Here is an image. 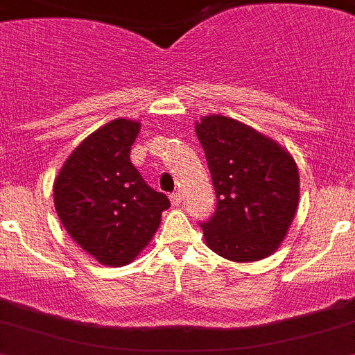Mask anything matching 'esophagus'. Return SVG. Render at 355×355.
I'll return each instance as SVG.
<instances>
[{
    "instance_id": "34e87169",
    "label": "esophagus",
    "mask_w": 355,
    "mask_h": 355,
    "mask_svg": "<svg viewBox=\"0 0 355 355\" xmlns=\"http://www.w3.org/2000/svg\"><path fill=\"white\" fill-rule=\"evenodd\" d=\"M170 201H171V205H173V207H178V205L182 203V194L180 193L170 194Z\"/></svg>"
}]
</instances>
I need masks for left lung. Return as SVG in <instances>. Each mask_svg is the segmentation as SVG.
<instances>
[{
    "label": "left lung",
    "mask_w": 355,
    "mask_h": 355,
    "mask_svg": "<svg viewBox=\"0 0 355 355\" xmlns=\"http://www.w3.org/2000/svg\"><path fill=\"white\" fill-rule=\"evenodd\" d=\"M194 129L217 194L214 217L201 224L208 248L234 263L271 256L287 236L300 203L294 157L236 119L208 115Z\"/></svg>",
    "instance_id": "obj_1"
}]
</instances>
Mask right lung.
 I'll use <instances>...</instances> for the list:
<instances>
[{
  "label": "right lung",
  "mask_w": 355,
  "mask_h": 355,
  "mask_svg": "<svg viewBox=\"0 0 355 355\" xmlns=\"http://www.w3.org/2000/svg\"><path fill=\"white\" fill-rule=\"evenodd\" d=\"M140 121L107 122L68 155L54 180V205L69 236L105 266H125L150 243L170 200L132 166Z\"/></svg>",
  "instance_id": "right-lung-1"
}]
</instances>
